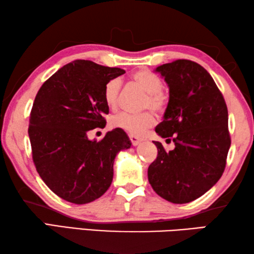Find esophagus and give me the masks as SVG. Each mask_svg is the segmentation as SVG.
<instances>
[{
    "label": "esophagus",
    "mask_w": 254,
    "mask_h": 254,
    "mask_svg": "<svg viewBox=\"0 0 254 254\" xmlns=\"http://www.w3.org/2000/svg\"><path fill=\"white\" fill-rule=\"evenodd\" d=\"M128 137H130L132 145H137V144H139V143L141 142V141H142V140L140 139V137H137V136H135V135H132V134L128 135Z\"/></svg>",
    "instance_id": "34e87169"
}]
</instances>
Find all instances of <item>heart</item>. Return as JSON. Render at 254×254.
Here are the masks:
<instances>
[{
	"mask_svg": "<svg viewBox=\"0 0 254 254\" xmlns=\"http://www.w3.org/2000/svg\"><path fill=\"white\" fill-rule=\"evenodd\" d=\"M132 81L145 92L142 100V109H151L154 112H163L168 104V96L162 89V80L158 75L149 70H137L131 77ZM121 91V81L119 79H111L107 81L103 89V98L106 106L111 110L117 109L119 95ZM156 120L150 111L139 114L120 113L112 119V127L122 128L128 134L141 135L151 127Z\"/></svg>",
	"mask_w": 254,
	"mask_h": 254,
	"instance_id": "b5f03b06",
	"label": "heart"
}]
</instances>
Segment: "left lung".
I'll return each mask as SVG.
<instances>
[{
	"label": "left lung",
	"instance_id": "obj_1",
	"mask_svg": "<svg viewBox=\"0 0 254 254\" xmlns=\"http://www.w3.org/2000/svg\"><path fill=\"white\" fill-rule=\"evenodd\" d=\"M156 71L169 86L165 119L156 132L173 137L175 149L156 142L158 156L148 169L153 190L174 204H186L209 190L222 177L231 145L229 113L212 76L199 64L178 59Z\"/></svg>",
	"mask_w": 254,
	"mask_h": 254
}]
</instances>
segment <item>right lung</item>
Wrapping results in <instances>:
<instances>
[{"label":"right lung","mask_w":254,"mask_h":254,"mask_svg":"<svg viewBox=\"0 0 254 254\" xmlns=\"http://www.w3.org/2000/svg\"><path fill=\"white\" fill-rule=\"evenodd\" d=\"M124 72L75 60L47 79L34 98L28 130L33 163L47 186L69 203L100 198L113 180L115 156L130 148L122 128L109 131L100 141L87 136L106 124L105 84Z\"/></svg>","instance_id":"obj_1"}]
</instances>
